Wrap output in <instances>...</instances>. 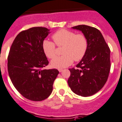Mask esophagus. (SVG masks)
Returning <instances> with one entry per match:
<instances>
[{
  "label": "esophagus",
  "instance_id": "34e87169",
  "mask_svg": "<svg viewBox=\"0 0 122 122\" xmlns=\"http://www.w3.org/2000/svg\"><path fill=\"white\" fill-rule=\"evenodd\" d=\"M58 71H60V72H61V71H62V69H58Z\"/></svg>",
  "mask_w": 122,
  "mask_h": 122
}]
</instances>
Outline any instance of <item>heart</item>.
Masks as SVG:
<instances>
[{"instance_id": "obj_1", "label": "heart", "mask_w": 122, "mask_h": 122, "mask_svg": "<svg viewBox=\"0 0 122 122\" xmlns=\"http://www.w3.org/2000/svg\"><path fill=\"white\" fill-rule=\"evenodd\" d=\"M52 38L56 45L63 46L62 56L56 57L51 61V64L54 68H64L69 66L73 62L81 60L88 49V40L82 34H76L67 29H61L52 35ZM42 49L48 58H53L56 56L55 45L52 41L44 40Z\"/></svg>"}]
</instances>
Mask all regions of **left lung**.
Segmentation results:
<instances>
[{
    "label": "left lung",
    "mask_w": 122,
    "mask_h": 122,
    "mask_svg": "<svg viewBox=\"0 0 122 122\" xmlns=\"http://www.w3.org/2000/svg\"><path fill=\"white\" fill-rule=\"evenodd\" d=\"M71 28L84 34L88 40V49L77 69H69L68 84L75 94L90 96L102 89L107 81L111 68L110 49L96 28L84 25Z\"/></svg>",
    "instance_id": "obj_1"
}]
</instances>
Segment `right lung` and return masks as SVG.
Instances as JSON below:
<instances>
[{"label":"right lung","mask_w":122,"mask_h":122,"mask_svg":"<svg viewBox=\"0 0 122 122\" xmlns=\"http://www.w3.org/2000/svg\"><path fill=\"white\" fill-rule=\"evenodd\" d=\"M49 29L34 27L20 32L15 37L8 56V71L12 84L25 98L41 101L51 95L59 71L43 69L49 61L42 43Z\"/></svg>","instance_id":"obj_1"}]
</instances>
